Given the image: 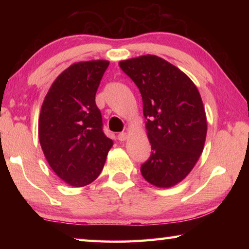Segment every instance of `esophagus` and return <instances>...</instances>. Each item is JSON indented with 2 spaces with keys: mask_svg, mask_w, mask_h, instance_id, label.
Listing matches in <instances>:
<instances>
[{
  "mask_svg": "<svg viewBox=\"0 0 249 249\" xmlns=\"http://www.w3.org/2000/svg\"><path fill=\"white\" fill-rule=\"evenodd\" d=\"M117 138H119V141H121V142L126 141L127 140V133H125V132L120 133L119 135H117Z\"/></svg>",
  "mask_w": 249,
  "mask_h": 249,
  "instance_id": "34e87169",
  "label": "esophagus"
}]
</instances>
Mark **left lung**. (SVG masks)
<instances>
[{
	"label": "left lung",
	"instance_id": "left-lung-1",
	"mask_svg": "<svg viewBox=\"0 0 249 249\" xmlns=\"http://www.w3.org/2000/svg\"><path fill=\"white\" fill-rule=\"evenodd\" d=\"M119 65L142 99L153 151L142 175L156 187L170 188L190 174L203 151L208 125L201 95L187 74L154 54Z\"/></svg>",
	"mask_w": 249,
	"mask_h": 249
}]
</instances>
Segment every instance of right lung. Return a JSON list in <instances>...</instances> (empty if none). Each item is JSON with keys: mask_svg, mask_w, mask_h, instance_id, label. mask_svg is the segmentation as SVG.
Returning a JSON list of instances; mask_svg holds the SVG:
<instances>
[{"mask_svg": "<svg viewBox=\"0 0 249 249\" xmlns=\"http://www.w3.org/2000/svg\"><path fill=\"white\" fill-rule=\"evenodd\" d=\"M109 62H77L58 75L41 105L38 136L49 166L72 187L102 171L113 141L103 133L95 94Z\"/></svg>", "mask_w": 249, "mask_h": 249, "instance_id": "1", "label": "right lung"}]
</instances>
